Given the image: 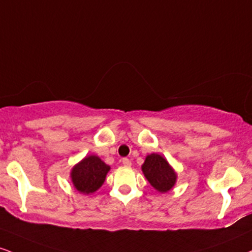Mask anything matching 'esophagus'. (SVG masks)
Returning <instances> with one entry per match:
<instances>
[{
	"label": "esophagus",
	"mask_w": 252,
	"mask_h": 252,
	"mask_svg": "<svg viewBox=\"0 0 252 252\" xmlns=\"http://www.w3.org/2000/svg\"><path fill=\"white\" fill-rule=\"evenodd\" d=\"M122 164L126 166H130L131 165V160H130L129 158H126V157H124V158H122Z\"/></svg>",
	"instance_id": "34e87169"
}]
</instances>
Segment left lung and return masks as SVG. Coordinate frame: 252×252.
Returning <instances> with one entry per match:
<instances>
[{
	"label": "left lung",
	"instance_id": "1",
	"mask_svg": "<svg viewBox=\"0 0 252 252\" xmlns=\"http://www.w3.org/2000/svg\"><path fill=\"white\" fill-rule=\"evenodd\" d=\"M142 171L149 183L157 191L166 192L174 187L176 182V174L166 162V159L158 154H151L147 156Z\"/></svg>",
	"mask_w": 252,
	"mask_h": 252
}]
</instances>
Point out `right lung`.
Returning a JSON list of instances; mask_svg holds the SVG:
<instances>
[{
	"label": "right lung",
	"instance_id": "1",
	"mask_svg": "<svg viewBox=\"0 0 252 252\" xmlns=\"http://www.w3.org/2000/svg\"><path fill=\"white\" fill-rule=\"evenodd\" d=\"M110 166L97 156H88L71 170V180L80 192L92 193L102 187Z\"/></svg>",
	"mask_w": 252,
	"mask_h": 252
}]
</instances>
